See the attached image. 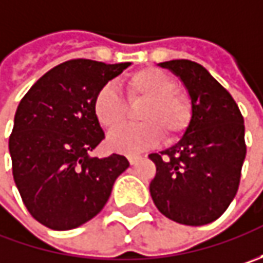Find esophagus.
I'll return each mask as SVG.
<instances>
[{"label":"esophagus","instance_id":"esophagus-1","mask_svg":"<svg viewBox=\"0 0 263 263\" xmlns=\"http://www.w3.org/2000/svg\"><path fill=\"white\" fill-rule=\"evenodd\" d=\"M140 159H142V157H140V155H128V162H130L132 165H136Z\"/></svg>","mask_w":263,"mask_h":263}]
</instances>
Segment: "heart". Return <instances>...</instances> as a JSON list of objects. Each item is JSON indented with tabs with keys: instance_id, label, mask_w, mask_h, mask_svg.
<instances>
[{
	"instance_id": "heart-1",
	"label": "heart",
	"mask_w": 263,
	"mask_h": 263,
	"mask_svg": "<svg viewBox=\"0 0 263 263\" xmlns=\"http://www.w3.org/2000/svg\"><path fill=\"white\" fill-rule=\"evenodd\" d=\"M128 101H145L139 111L137 126H123L108 136L112 151L135 155L158 145L161 133L171 142L181 136L192 120V104L184 93L177 92V83L162 70L145 67L124 79ZM92 111L99 126L112 130L126 118V104L114 86L105 85L93 96Z\"/></svg>"
}]
</instances>
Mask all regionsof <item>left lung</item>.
I'll return each mask as SVG.
<instances>
[{"mask_svg": "<svg viewBox=\"0 0 263 263\" xmlns=\"http://www.w3.org/2000/svg\"><path fill=\"white\" fill-rule=\"evenodd\" d=\"M158 66L184 85L192 120L176 145L149 155L157 165L149 192L162 215L205 226L221 217L237 193L246 157L245 121L233 96L205 67L190 60Z\"/></svg>", "mask_w": 263, "mask_h": 263, "instance_id": "obj_1", "label": "left lung"}]
</instances>
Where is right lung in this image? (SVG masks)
Returning a JSON list of instances; mask_svg holds the SVG:
<instances>
[{"mask_svg":"<svg viewBox=\"0 0 263 263\" xmlns=\"http://www.w3.org/2000/svg\"><path fill=\"white\" fill-rule=\"evenodd\" d=\"M128 66L70 60L45 73L17 106L8 142L13 177L27 211L45 227L64 231L92 219L128 167L123 155L89 157L105 137L93 96Z\"/></svg>","mask_w":263,"mask_h":263,"instance_id":"add662e5","label":"right lung"}]
</instances>
